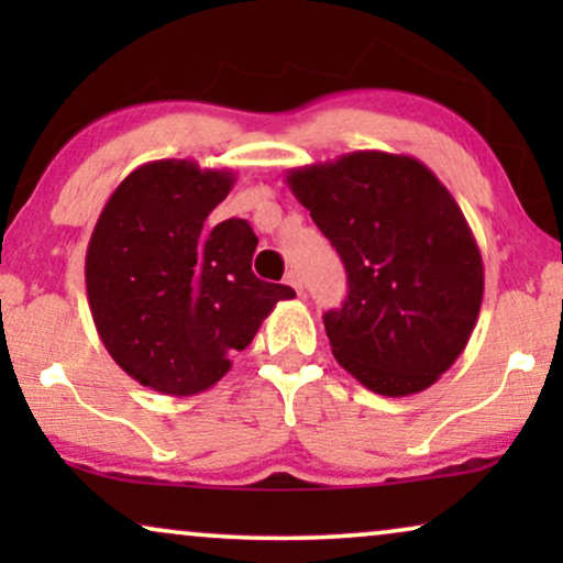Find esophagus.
Here are the masks:
<instances>
[{"instance_id":"esophagus-1","label":"esophagus","mask_w":563,"mask_h":563,"mask_svg":"<svg viewBox=\"0 0 563 563\" xmlns=\"http://www.w3.org/2000/svg\"><path fill=\"white\" fill-rule=\"evenodd\" d=\"M284 284H289V287L295 289L297 295H302V282H299V274L297 272H289L287 279H284Z\"/></svg>"}]
</instances>
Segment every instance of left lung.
<instances>
[{
    "mask_svg": "<svg viewBox=\"0 0 563 563\" xmlns=\"http://www.w3.org/2000/svg\"><path fill=\"white\" fill-rule=\"evenodd\" d=\"M287 187L335 245L349 297L325 312L333 356L366 389H428L464 353L484 264L472 228L426 164L384 151L291 168Z\"/></svg>",
    "mask_w": 563,
    "mask_h": 563,
    "instance_id": "left-lung-1",
    "label": "left lung"
}]
</instances>
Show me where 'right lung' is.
Instances as JSON below:
<instances>
[{"label": "right lung", "mask_w": 563, "mask_h": 563, "mask_svg": "<svg viewBox=\"0 0 563 563\" xmlns=\"http://www.w3.org/2000/svg\"><path fill=\"white\" fill-rule=\"evenodd\" d=\"M235 174L187 158L137 166L91 230L87 297L122 372L161 395L191 397L230 372L276 302L295 297L251 272L258 238L245 220L207 230Z\"/></svg>", "instance_id": "obj_1"}]
</instances>
